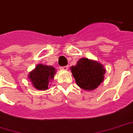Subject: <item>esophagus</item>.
Segmentation results:
<instances>
[{
  "label": "esophagus",
  "instance_id": "obj_1",
  "mask_svg": "<svg viewBox=\"0 0 133 133\" xmlns=\"http://www.w3.org/2000/svg\"><path fill=\"white\" fill-rule=\"evenodd\" d=\"M60 68L61 70H67V69L68 68V65H65V66H62V67H60Z\"/></svg>",
  "mask_w": 133,
  "mask_h": 133
}]
</instances>
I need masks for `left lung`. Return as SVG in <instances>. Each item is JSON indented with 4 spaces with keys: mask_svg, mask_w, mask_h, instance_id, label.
I'll return each mask as SVG.
<instances>
[{
    "mask_svg": "<svg viewBox=\"0 0 133 133\" xmlns=\"http://www.w3.org/2000/svg\"><path fill=\"white\" fill-rule=\"evenodd\" d=\"M71 72L78 86L85 90H92L103 81L105 70L101 63L82 58L76 66L71 67Z\"/></svg>",
    "mask_w": 133,
    "mask_h": 133,
    "instance_id": "obj_1",
    "label": "left lung"
}]
</instances>
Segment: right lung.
I'll return each instance as SVG.
<instances>
[{
	"instance_id": "right-lung-1",
	"label": "right lung",
	"mask_w": 133,
	"mask_h": 133,
	"mask_svg": "<svg viewBox=\"0 0 133 133\" xmlns=\"http://www.w3.org/2000/svg\"><path fill=\"white\" fill-rule=\"evenodd\" d=\"M55 72V69L52 66L39 64L30 73L29 79L36 89L45 90L48 88L50 80L54 78Z\"/></svg>"
}]
</instances>
